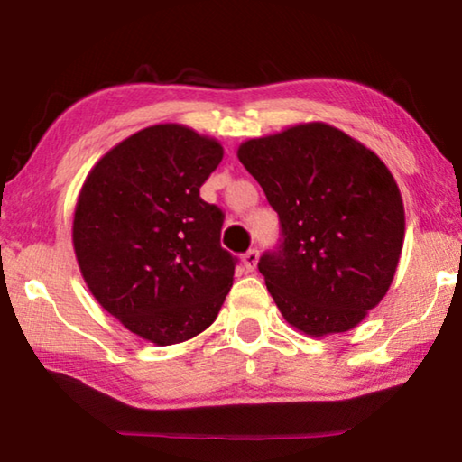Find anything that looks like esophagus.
Segmentation results:
<instances>
[{"label":"esophagus","instance_id":"1","mask_svg":"<svg viewBox=\"0 0 462 462\" xmlns=\"http://www.w3.org/2000/svg\"><path fill=\"white\" fill-rule=\"evenodd\" d=\"M256 263H259V250H248V253L242 256V264L248 273H253L256 269Z\"/></svg>","mask_w":462,"mask_h":462}]
</instances>
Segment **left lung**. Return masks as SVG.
<instances>
[{
	"label": "left lung",
	"mask_w": 462,
	"mask_h": 462,
	"mask_svg": "<svg viewBox=\"0 0 462 462\" xmlns=\"http://www.w3.org/2000/svg\"><path fill=\"white\" fill-rule=\"evenodd\" d=\"M238 159L279 214L281 245L259 271L281 314L308 336L353 330L402 256L403 201L385 162L324 122L250 138Z\"/></svg>",
	"instance_id": "8db88e82"
}]
</instances>
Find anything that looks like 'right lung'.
<instances>
[{
  "instance_id": "obj_1",
  "label": "right lung",
  "mask_w": 462,
  "mask_h": 462,
  "mask_svg": "<svg viewBox=\"0 0 462 462\" xmlns=\"http://www.w3.org/2000/svg\"><path fill=\"white\" fill-rule=\"evenodd\" d=\"M222 156L214 138L156 124L101 156L77 198L73 246L85 283L107 314L159 346L212 326L232 287L224 214L199 198Z\"/></svg>"
}]
</instances>
